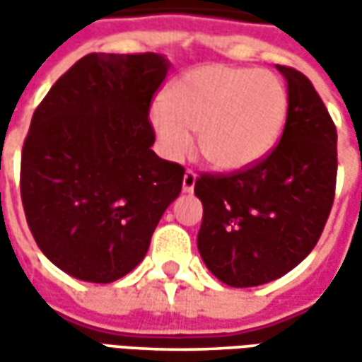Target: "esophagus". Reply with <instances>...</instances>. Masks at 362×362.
Returning a JSON list of instances; mask_svg holds the SVG:
<instances>
[{
    "mask_svg": "<svg viewBox=\"0 0 362 362\" xmlns=\"http://www.w3.org/2000/svg\"><path fill=\"white\" fill-rule=\"evenodd\" d=\"M195 181H197V173H195V171H191V169H187L185 175H183V191L191 193L193 187H195Z\"/></svg>",
    "mask_w": 362,
    "mask_h": 362,
    "instance_id": "esophagus-1",
    "label": "esophagus"
}]
</instances>
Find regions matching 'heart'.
I'll list each match as a JSON object with an SVG mask.
<instances>
[{
	"label": "heart",
	"mask_w": 362,
	"mask_h": 362,
	"mask_svg": "<svg viewBox=\"0 0 362 362\" xmlns=\"http://www.w3.org/2000/svg\"><path fill=\"white\" fill-rule=\"evenodd\" d=\"M288 117L284 82L268 70L199 66L179 76L153 108V127L173 159L197 134L202 157L217 171H243L276 146Z\"/></svg>",
	"instance_id": "heart-1"
}]
</instances>
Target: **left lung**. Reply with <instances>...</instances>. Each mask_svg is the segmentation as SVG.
<instances>
[{
    "instance_id": "8db88e82",
    "label": "left lung",
    "mask_w": 362,
    "mask_h": 362,
    "mask_svg": "<svg viewBox=\"0 0 362 362\" xmlns=\"http://www.w3.org/2000/svg\"><path fill=\"white\" fill-rule=\"evenodd\" d=\"M288 82L280 143L231 173H202L197 247L205 266L231 288L268 284L313 252L334 202L337 127L313 82L278 66Z\"/></svg>"
}]
</instances>
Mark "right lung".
Instances as JSON below:
<instances>
[{
    "label": "right lung",
    "instance_id": "obj_1",
    "mask_svg": "<svg viewBox=\"0 0 362 362\" xmlns=\"http://www.w3.org/2000/svg\"><path fill=\"white\" fill-rule=\"evenodd\" d=\"M167 60L86 54L37 105L20 193L37 247L84 282H115L145 257L185 169L155 155L148 110Z\"/></svg>",
    "mask_w": 362,
    "mask_h": 362
}]
</instances>
